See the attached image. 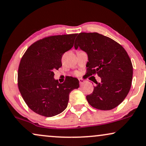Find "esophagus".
I'll list each match as a JSON object with an SVG mask.
<instances>
[{
    "label": "esophagus",
    "mask_w": 146,
    "mask_h": 146,
    "mask_svg": "<svg viewBox=\"0 0 146 146\" xmlns=\"http://www.w3.org/2000/svg\"><path fill=\"white\" fill-rule=\"evenodd\" d=\"M79 83H80L81 85H82L83 83L85 82V81L83 80V79H81V78H80V79H79Z\"/></svg>",
    "instance_id": "34e87169"
}]
</instances>
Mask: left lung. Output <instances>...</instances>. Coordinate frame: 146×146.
<instances>
[{
    "label": "left lung",
    "mask_w": 146,
    "mask_h": 146,
    "mask_svg": "<svg viewBox=\"0 0 146 146\" xmlns=\"http://www.w3.org/2000/svg\"><path fill=\"white\" fill-rule=\"evenodd\" d=\"M75 48L87 53V74H97L102 81L96 83L93 93L87 96L93 108L111 110L119 106L131 88L133 66L121 44L98 33L77 35Z\"/></svg>",
    "instance_id": "8db88e82"
}]
</instances>
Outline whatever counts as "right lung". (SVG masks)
Segmentation results:
<instances>
[{"mask_svg": "<svg viewBox=\"0 0 146 146\" xmlns=\"http://www.w3.org/2000/svg\"><path fill=\"white\" fill-rule=\"evenodd\" d=\"M77 34L45 37L34 42L19 64L18 86L23 100L34 112L44 117L61 113L67 107L69 93L79 88V80L68 77L63 83L54 78L61 58L73 46Z\"/></svg>", "mask_w": 146, "mask_h": 146, "instance_id": "1", "label": "right lung"}]
</instances>
